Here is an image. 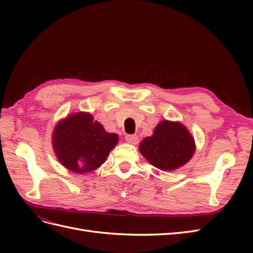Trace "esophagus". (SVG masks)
Masks as SVG:
<instances>
[{
	"label": "esophagus",
	"instance_id": "1",
	"mask_svg": "<svg viewBox=\"0 0 253 253\" xmlns=\"http://www.w3.org/2000/svg\"><path fill=\"white\" fill-rule=\"evenodd\" d=\"M126 140L129 143V144H133V145H136L137 143H138L139 139L138 137H137V135H126Z\"/></svg>",
	"mask_w": 253,
	"mask_h": 253
}]
</instances>
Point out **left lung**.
Returning <instances> with one entry per match:
<instances>
[{"label": "left lung", "mask_w": 253, "mask_h": 253, "mask_svg": "<svg viewBox=\"0 0 253 253\" xmlns=\"http://www.w3.org/2000/svg\"><path fill=\"white\" fill-rule=\"evenodd\" d=\"M139 152L157 169L174 171L193 157L195 141L180 122L162 120L152 136L145 137L140 142Z\"/></svg>", "instance_id": "8db88e82"}]
</instances>
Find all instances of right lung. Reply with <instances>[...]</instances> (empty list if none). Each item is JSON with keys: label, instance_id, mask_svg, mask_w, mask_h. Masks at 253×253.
Listing matches in <instances>:
<instances>
[{"label": "right lung", "instance_id": "right-lung-1", "mask_svg": "<svg viewBox=\"0 0 253 253\" xmlns=\"http://www.w3.org/2000/svg\"><path fill=\"white\" fill-rule=\"evenodd\" d=\"M118 135L106 132L93 115H67L53 128L51 143L59 162L67 170L84 174L98 169L118 143Z\"/></svg>", "mask_w": 253, "mask_h": 253}]
</instances>
